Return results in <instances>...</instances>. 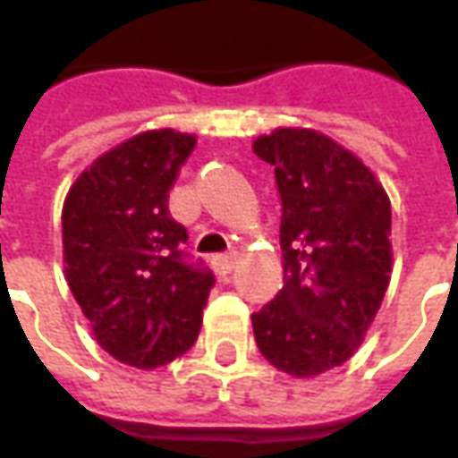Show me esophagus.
I'll use <instances>...</instances> for the list:
<instances>
[{"label":"esophagus","mask_w":458,"mask_h":458,"mask_svg":"<svg viewBox=\"0 0 458 458\" xmlns=\"http://www.w3.org/2000/svg\"><path fill=\"white\" fill-rule=\"evenodd\" d=\"M210 267L218 275H228L230 269L235 267V252H225V255H213L210 258Z\"/></svg>","instance_id":"1"}]
</instances>
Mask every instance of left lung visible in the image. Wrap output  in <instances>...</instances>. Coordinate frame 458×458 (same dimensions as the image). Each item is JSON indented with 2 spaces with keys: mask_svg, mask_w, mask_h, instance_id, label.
<instances>
[{
  "mask_svg": "<svg viewBox=\"0 0 458 458\" xmlns=\"http://www.w3.org/2000/svg\"><path fill=\"white\" fill-rule=\"evenodd\" d=\"M252 151L275 166L284 287L252 314L259 353L314 377L358 351L393 272L390 200L363 161L314 130L279 127Z\"/></svg>",
  "mask_w": 458,
  "mask_h": 458,
  "instance_id": "8db88e82",
  "label": "left lung"
}]
</instances>
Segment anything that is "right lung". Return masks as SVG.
Wrapping results in <instances>:
<instances>
[{
	"instance_id": "right-lung-1",
	"label": "right lung",
	"mask_w": 458,
	"mask_h": 458,
	"mask_svg": "<svg viewBox=\"0 0 458 458\" xmlns=\"http://www.w3.org/2000/svg\"><path fill=\"white\" fill-rule=\"evenodd\" d=\"M193 147V134L141 131L95 159L64 203L68 287L95 341L141 370L196 344L216 284L169 213V191Z\"/></svg>"
}]
</instances>
